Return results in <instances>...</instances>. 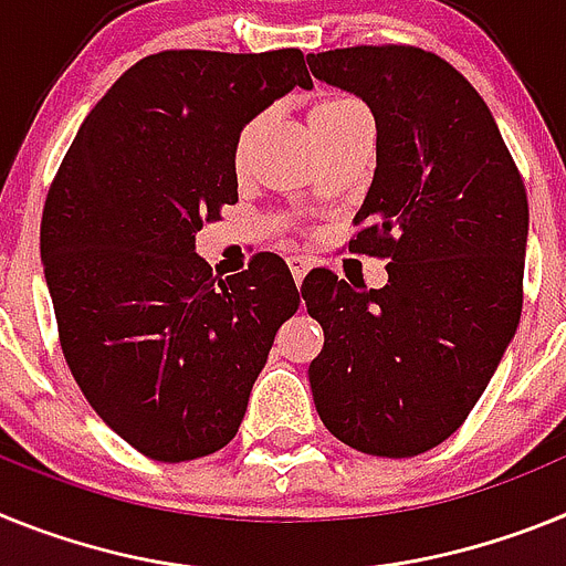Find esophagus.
Here are the masks:
<instances>
[{
  "mask_svg": "<svg viewBox=\"0 0 566 566\" xmlns=\"http://www.w3.org/2000/svg\"><path fill=\"white\" fill-rule=\"evenodd\" d=\"M287 264H290V273H293V282L302 287L304 276H307V270H311V262H307V259H302V255H290Z\"/></svg>",
  "mask_w": 566,
  "mask_h": 566,
  "instance_id": "1",
  "label": "esophagus"
}]
</instances>
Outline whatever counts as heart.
I'll list each match as a JSON object with an SVG mask.
<instances>
[{
    "label": "heart",
    "instance_id": "b5f03b06",
    "mask_svg": "<svg viewBox=\"0 0 566 566\" xmlns=\"http://www.w3.org/2000/svg\"><path fill=\"white\" fill-rule=\"evenodd\" d=\"M307 122H311L313 136H316L318 145H322L327 136H333L336 130H342V127L358 125V122H370V113H367V107L361 105V102L350 99V96H327V99L316 102V105L311 107ZM253 130H255V122H250V125L242 127V134L235 136V145H233L235 170H242L244 161H248Z\"/></svg>",
    "mask_w": 566,
    "mask_h": 566
}]
</instances>
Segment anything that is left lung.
<instances>
[{
  "label": "left lung",
  "mask_w": 566,
  "mask_h": 566,
  "mask_svg": "<svg viewBox=\"0 0 566 566\" xmlns=\"http://www.w3.org/2000/svg\"><path fill=\"white\" fill-rule=\"evenodd\" d=\"M307 65L373 111L376 174L350 250L387 259L378 290L331 270L304 279L324 331L313 401L353 450L427 453L470 416L518 327L524 181L490 107L436 53L365 45Z\"/></svg>",
  "instance_id": "1"
}]
</instances>
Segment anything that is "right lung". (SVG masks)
Instances as JSON below:
<instances>
[{"mask_svg": "<svg viewBox=\"0 0 566 566\" xmlns=\"http://www.w3.org/2000/svg\"><path fill=\"white\" fill-rule=\"evenodd\" d=\"M296 85L313 87L296 48L145 56L87 113L48 190L39 248L62 353L147 459L222 450L298 311L279 255L219 279L196 253L201 222L239 201L235 136Z\"/></svg>", "mask_w": 566, "mask_h": 566, "instance_id": "obj_1", "label": "right lung"}]
</instances>
